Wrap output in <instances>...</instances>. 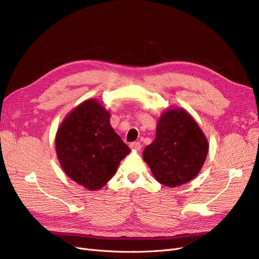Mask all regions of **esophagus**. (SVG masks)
I'll use <instances>...</instances> for the list:
<instances>
[{"mask_svg":"<svg viewBox=\"0 0 259 259\" xmlns=\"http://www.w3.org/2000/svg\"><path fill=\"white\" fill-rule=\"evenodd\" d=\"M130 147H131V149H133V150H137V151H139V150L141 149L140 142H132V144L130 145Z\"/></svg>","mask_w":259,"mask_h":259,"instance_id":"1","label":"esophagus"}]
</instances>
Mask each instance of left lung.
I'll return each instance as SVG.
<instances>
[{
    "instance_id": "obj_1",
    "label": "left lung",
    "mask_w": 259,
    "mask_h": 259,
    "mask_svg": "<svg viewBox=\"0 0 259 259\" xmlns=\"http://www.w3.org/2000/svg\"><path fill=\"white\" fill-rule=\"evenodd\" d=\"M209 144L192 115L180 107L166 109L156 125V137L142 152L155 179L169 187L193 180L199 174Z\"/></svg>"
}]
</instances>
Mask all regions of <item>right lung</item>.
<instances>
[{
	"label": "right lung",
	"instance_id": "1",
	"mask_svg": "<svg viewBox=\"0 0 259 259\" xmlns=\"http://www.w3.org/2000/svg\"><path fill=\"white\" fill-rule=\"evenodd\" d=\"M56 152L63 171L90 191L101 190L131 149L110 125V113L95 99L78 105L62 121Z\"/></svg>",
	"mask_w": 259,
	"mask_h": 259
}]
</instances>
